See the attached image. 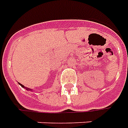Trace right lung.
I'll return each instance as SVG.
<instances>
[{"label": "right lung", "mask_w": 128, "mask_h": 128, "mask_svg": "<svg viewBox=\"0 0 128 128\" xmlns=\"http://www.w3.org/2000/svg\"><path fill=\"white\" fill-rule=\"evenodd\" d=\"M18 84H19V85H20V86H21L22 88H24V89H25L26 90H28H28H30V91H32V89L29 88H26V87H25V86H23V85H22V84H20V83H18Z\"/></svg>", "instance_id": "obj_1"}]
</instances>
